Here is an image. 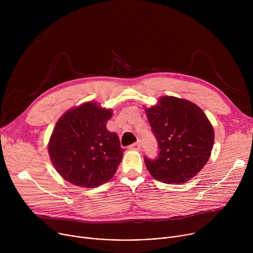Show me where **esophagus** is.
<instances>
[{
	"instance_id": "esophagus-1",
	"label": "esophagus",
	"mask_w": 253,
	"mask_h": 253,
	"mask_svg": "<svg viewBox=\"0 0 253 253\" xmlns=\"http://www.w3.org/2000/svg\"><path fill=\"white\" fill-rule=\"evenodd\" d=\"M128 148H129L130 150H140V149H141V144H140V142L133 143L132 145H130Z\"/></svg>"
}]
</instances>
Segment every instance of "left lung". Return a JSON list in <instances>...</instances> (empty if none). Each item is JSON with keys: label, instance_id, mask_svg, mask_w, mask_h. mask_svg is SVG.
<instances>
[{"label": "left lung", "instance_id": "obj_1", "mask_svg": "<svg viewBox=\"0 0 253 253\" xmlns=\"http://www.w3.org/2000/svg\"><path fill=\"white\" fill-rule=\"evenodd\" d=\"M145 112L159 149L156 158L144 157L149 173L164 183L188 181L204 167L213 147L208 118L194 103L169 96Z\"/></svg>", "mask_w": 253, "mask_h": 253}]
</instances>
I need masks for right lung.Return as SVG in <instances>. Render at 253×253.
<instances>
[{
	"mask_svg": "<svg viewBox=\"0 0 253 253\" xmlns=\"http://www.w3.org/2000/svg\"><path fill=\"white\" fill-rule=\"evenodd\" d=\"M111 117V110L88 102L58 120L48 150L54 167L68 182L94 188L114 176L123 148L118 135L106 128Z\"/></svg>",
	"mask_w": 253,
	"mask_h": 253,
	"instance_id": "obj_1",
	"label": "right lung"
}]
</instances>
